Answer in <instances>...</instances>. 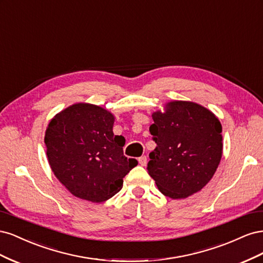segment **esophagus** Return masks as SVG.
<instances>
[{
  "mask_svg": "<svg viewBox=\"0 0 263 263\" xmlns=\"http://www.w3.org/2000/svg\"><path fill=\"white\" fill-rule=\"evenodd\" d=\"M138 162H139V164H140V165H142V166H146V165H147V157H146V156H142V157H140V158L138 159Z\"/></svg>",
  "mask_w": 263,
  "mask_h": 263,
  "instance_id": "esophagus-1",
  "label": "esophagus"
}]
</instances>
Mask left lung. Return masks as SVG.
<instances>
[{
	"label": "left lung",
	"mask_w": 263,
	"mask_h": 263,
	"mask_svg": "<svg viewBox=\"0 0 263 263\" xmlns=\"http://www.w3.org/2000/svg\"><path fill=\"white\" fill-rule=\"evenodd\" d=\"M149 127L157 147L147 170L160 192L186 198L208 184L222 155L221 124L213 112L190 101H171L153 113Z\"/></svg>",
	"instance_id": "left-lung-1"
}]
</instances>
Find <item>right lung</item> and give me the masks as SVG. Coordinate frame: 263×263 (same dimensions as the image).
I'll list each match as a JSON object with an SVG mask.
<instances>
[{
	"label": "right lung",
	"instance_id": "add662e5",
	"mask_svg": "<svg viewBox=\"0 0 263 263\" xmlns=\"http://www.w3.org/2000/svg\"><path fill=\"white\" fill-rule=\"evenodd\" d=\"M114 115L90 103H76L55 114L45 133L53 174L76 197L107 201L123 187V178L138 164L127 159L125 138L113 133Z\"/></svg>",
	"mask_w": 263,
	"mask_h": 263
}]
</instances>
